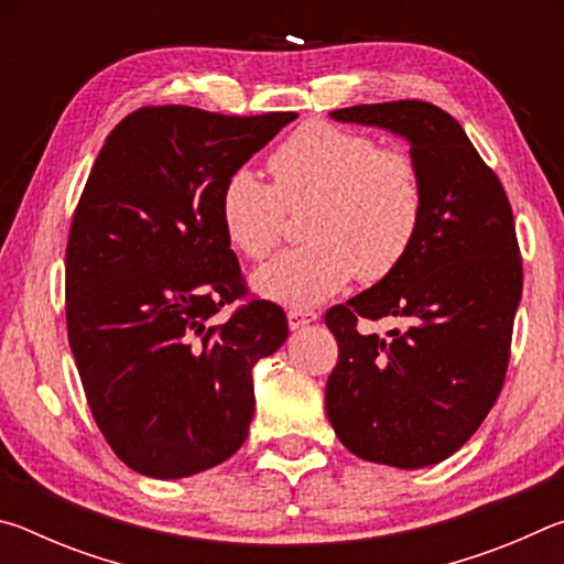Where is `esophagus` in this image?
Masks as SVG:
<instances>
[{"label":"esophagus","mask_w":564,"mask_h":564,"mask_svg":"<svg viewBox=\"0 0 564 564\" xmlns=\"http://www.w3.org/2000/svg\"><path fill=\"white\" fill-rule=\"evenodd\" d=\"M316 318H318V313L311 311V308H291L289 311V326H291V330H299L303 326H308V323H313Z\"/></svg>","instance_id":"1"}]
</instances>
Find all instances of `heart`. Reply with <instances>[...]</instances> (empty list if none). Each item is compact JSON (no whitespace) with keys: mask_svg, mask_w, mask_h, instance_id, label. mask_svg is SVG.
Segmentation results:
<instances>
[{"mask_svg":"<svg viewBox=\"0 0 564 564\" xmlns=\"http://www.w3.org/2000/svg\"><path fill=\"white\" fill-rule=\"evenodd\" d=\"M273 184L236 169L218 196L226 241L263 261L301 212L308 243L281 253L256 273L265 299L308 308L330 299L352 273L366 283L388 279L408 259L425 216V188L405 151L378 149L366 133L328 121H305L269 159Z\"/></svg>","mask_w":564,"mask_h":564,"instance_id":"b5f03b06","label":"heart"}]
</instances>
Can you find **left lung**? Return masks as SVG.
Here are the masks:
<instances>
[{"instance_id": "8db88e82", "label": "left lung", "mask_w": 564, "mask_h": 564, "mask_svg": "<svg viewBox=\"0 0 564 564\" xmlns=\"http://www.w3.org/2000/svg\"><path fill=\"white\" fill-rule=\"evenodd\" d=\"M405 137L425 188L408 259L373 289L333 305L338 362L326 413L338 441L368 463L415 470L470 441L498 400L522 295V259L508 194L460 123L417 99L330 111ZM360 317H398L390 339Z\"/></svg>"}]
</instances>
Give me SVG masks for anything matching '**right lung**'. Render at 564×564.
Here are the masks:
<instances>
[{
  "label": "right lung",
  "instance_id": "add662e5",
  "mask_svg": "<svg viewBox=\"0 0 564 564\" xmlns=\"http://www.w3.org/2000/svg\"><path fill=\"white\" fill-rule=\"evenodd\" d=\"M295 117L141 107L94 161L66 241V330L91 415L131 470L176 480L246 441L251 368L283 346L289 321L248 295L218 196Z\"/></svg>",
  "mask_w": 564,
  "mask_h": 564
}]
</instances>
